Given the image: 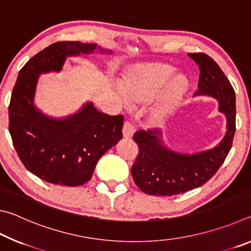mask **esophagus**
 Instances as JSON below:
<instances>
[{"instance_id":"obj_1","label":"esophagus","mask_w":251,"mask_h":251,"mask_svg":"<svg viewBox=\"0 0 251 251\" xmlns=\"http://www.w3.org/2000/svg\"><path fill=\"white\" fill-rule=\"evenodd\" d=\"M134 133H135L134 126L131 125L129 122H125L124 126H123V136H124V138H126V139L131 138L133 137Z\"/></svg>"}]
</instances>
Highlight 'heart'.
I'll list each match as a JSON object with an SVG mask.
<instances>
[{
  "label": "heart",
  "mask_w": 251,
  "mask_h": 251,
  "mask_svg": "<svg viewBox=\"0 0 251 251\" xmlns=\"http://www.w3.org/2000/svg\"><path fill=\"white\" fill-rule=\"evenodd\" d=\"M175 75V69L163 63L142 65L125 80L124 86L117 84L116 92L126 105L133 101H145L159 95L151 107V116L161 122L177 108L184 97L188 82L182 75Z\"/></svg>",
  "instance_id": "b5f03b06"
}]
</instances>
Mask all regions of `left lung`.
Here are the masks:
<instances>
[{
	"instance_id": "1",
	"label": "left lung",
	"mask_w": 251,
	"mask_h": 251,
	"mask_svg": "<svg viewBox=\"0 0 251 251\" xmlns=\"http://www.w3.org/2000/svg\"><path fill=\"white\" fill-rule=\"evenodd\" d=\"M188 56L201 72L194 96H208L218 101V110L226 117V133L215 147L187 154L167 145L163 129L137 131L134 141L139 154L131 167V176L139 189L148 195L174 196L202 186L222 166L232 145L236 130L235 91L211 57L203 53H190Z\"/></svg>"
}]
</instances>
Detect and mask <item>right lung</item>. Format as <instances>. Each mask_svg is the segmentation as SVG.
<instances>
[{"label":"right lung","instance_id":"1","mask_svg":"<svg viewBox=\"0 0 251 251\" xmlns=\"http://www.w3.org/2000/svg\"><path fill=\"white\" fill-rule=\"evenodd\" d=\"M95 52L113 54L97 44H52L23 66L12 92L8 117L15 151L28 172L50 184L76 187L87 182L99 159L123 138L124 116L101 113L93 101L63 117L50 116L35 104L42 74L59 73L67 57Z\"/></svg>","mask_w":251,"mask_h":251}]
</instances>
